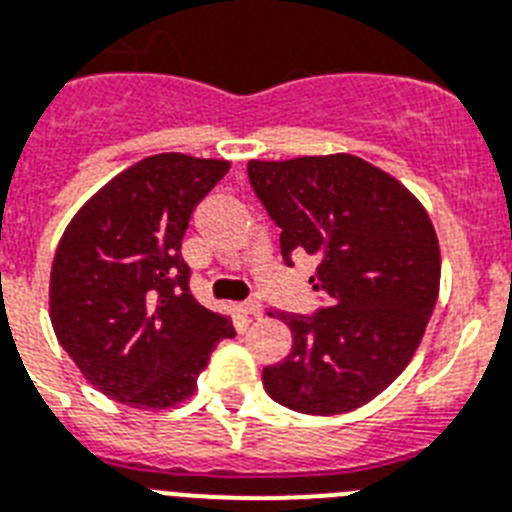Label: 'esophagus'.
I'll list each match as a JSON object with an SVG mask.
<instances>
[{
	"mask_svg": "<svg viewBox=\"0 0 512 512\" xmlns=\"http://www.w3.org/2000/svg\"><path fill=\"white\" fill-rule=\"evenodd\" d=\"M240 310H243V313H246V316H251V318H259L261 313H264L261 303H256V300H248V303H243V305H240Z\"/></svg>",
	"mask_w": 512,
	"mask_h": 512,
	"instance_id": "esophagus-1",
	"label": "esophagus"
}]
</instances>
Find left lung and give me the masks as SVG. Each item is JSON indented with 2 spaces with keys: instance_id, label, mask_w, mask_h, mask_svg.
Returning a JSON list of instances; mask_svg holds the SVG:
<instances>
[{
  "instance_id": "8db88e82",
  "label": "left lung",
  "mask_w": 512,
  "mask_h": 512,
  "mask_svg": "<svg viewBox=\"0 0 512 512\" xmlns=\"http://www.w3.org/2000/svg\"><path fill=\"white\" fill-rule=\"evenodd\" d=\"M248 178L282 227L285 264L318 261L313 318L269 310L292 331L290 355L264 368L277 404L303 414L355 412L412 362L440 290L430 214L391 173L349 152L251 160Z\"/></svg>"
}]
</instances>
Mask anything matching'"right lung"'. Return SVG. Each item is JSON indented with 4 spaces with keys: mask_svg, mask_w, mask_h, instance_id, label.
I'll return each instance as SVG.
<instances>
[{
    "mask_svg": "<svg viewBox=\"0 0 512 512\" xmlns=\"http://www.w3.org/2000/svg\"><path fill=\"white\" fill-rule=\"evenodd\" d=\"M227 160L150 155L121 170L69 220L48 279V316L87 383L131 409L191 399L230 316L189 292L181 240Z\"/></svg>",
    "mask_w": 512,
    "mask_h": 512,
    "instance_id": "obj_1",
    "label": "right lung"
}]
</instances>
